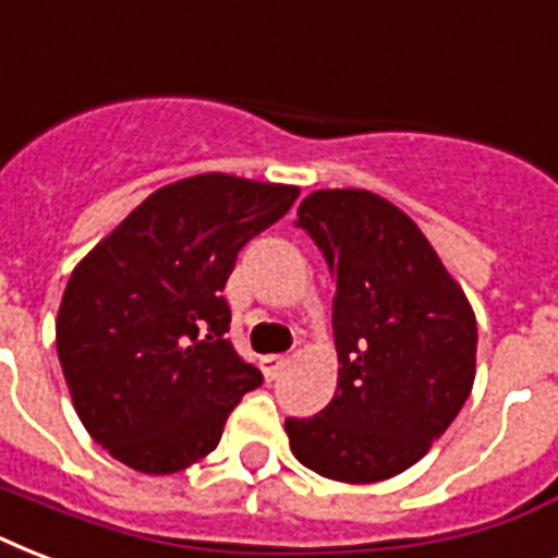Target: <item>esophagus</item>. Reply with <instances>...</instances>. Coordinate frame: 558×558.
I'll use <instances>...</instances> for the list:
<instances>
[{"label": "esophagus", "mask_w": 558, "mask_h": 558, "mask_svg": "<svg viewBox=\"0 0 558 558\" xmlns=\"http://www.w3.org/2000/svg\"><path fill=\"white\" fill-rule=\"evenodd\" d=\"M289 359L287 356H266L263 359V373H266V379H278L280 373L287 371Z\"/></svg>", "instance_id": "obj_1"}]
</instances>
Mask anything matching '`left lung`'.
I'll return each instance as SVG.
<instances>
[{"instance_id":"8db88e82","label":"left lung","mask_w":558,"mask_h":558,"mask_svg":"<svg viewBox=\"0 0 558 558\" xmlns=\"http://www.w3.org/2000/svg\"><path fill=\"white\" fill-rule=\"evenodd\" d=\"M298 226L336 278L339 385L322 414L289 416V446L339 484L388 481L432 449L472 393L475 313L428 236L379 193L313 191Z\"/></svg>"}]
</instances>
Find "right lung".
<instances>
[{"mask_svg":"<svg viewBox=\"0 0 558 558\" xmlns=\"http://www.w3.org/2000/svg\"><path fill=\"white\" fill-rule=\"evenodd\" d=\"M295 185L199 173L153 191L65 283L57 356L95 442L142 475L217 449L228 414L263 381L226 339L236 254L298 199Z\"/></svg>","mask_w":558,"mask_h":558,"instance_id":"1","label":"right lung"}]
</instances>
